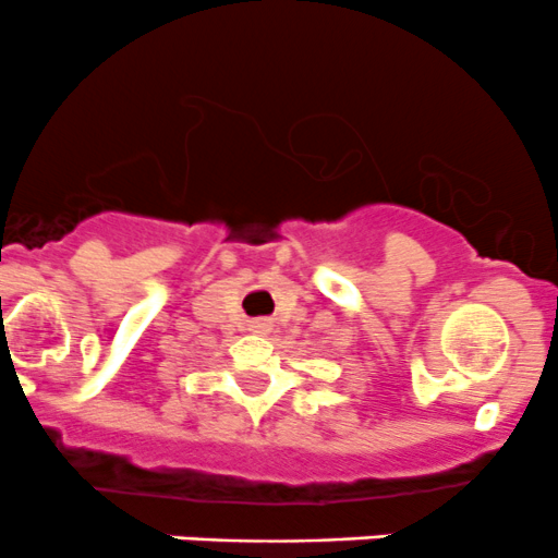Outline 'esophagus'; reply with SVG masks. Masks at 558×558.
<instances>
[{
    "mask_svg": "<svg viewBox=\"0 0 558 558\" xmlns=\"http://www.w3.org/2000/svg\"><path fill=\"white\" fill-rule=\"evenodd\" d=\"M272 318H253L251 324H247V329L253 331V335H258V337H267L269 331H272Z\"/></svg>",
    "mask_w": 558,
    "mask_h": 558,
    "instance_id": "obj_1",
    "label": "esophagus"
}]
</instances>
